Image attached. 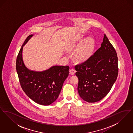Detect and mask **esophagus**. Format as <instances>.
<instances>
[{
	"label": "esophagus",
	"instance_id": "34e87169",
	"mask_svg": "<svg viewBox=\"0 0 133 133\" xmlns=\"http://www.w3.org/2000/svg\"><path fill=\"white\" fill-rule=\"evenodd\" d=\"M69 73L71 75H74V74H75V73H76V70L74 69H73V68H72V69H71L70 70Z\"/></svg>",
	"mask_w": 133,
	"mask_h": 133
}]
</instances>
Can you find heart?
<instances>
[{"label": "heart", "instance_id": "heart-1", "mask_svg": "<svg viewBox=\"0 0 133 133\" xmlns=\"http://www.w3.org/2000/svg\"><path fill=\"white\" fill-rule=\"evenodd\" d=\"M83 39V36H82L80 40L71 45V49H76ZM95 46V40L93 38L88 37L85 39L75 51L74 53L75 58L79 61H84L86 60L92 54Z\"/></svg>", "mask_w": 133, "mask_h": 133}]
</instances>
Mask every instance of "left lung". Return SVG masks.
<instances>
[{
	"instance_id": "obj_1",
	"label": "left lung",
	"mask_w": 133,
	"mask_h": 133,
	"mask_svg": "<svg viewBox=\"0 0 133 133\" xmlns=\"http://www.w3.org/2000/svg\"><path fill=\"white\" fill-rule=\"evenodd\" d=\"M75 69L78 93L83 100L94 103L107 95L117 78L118 65L116 51L105 34L101 47Z\"/></svg>"
}]
</instances>
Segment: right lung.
Segmentation results:
<instances>
[{
	"label": "right lung",
	"instance_id": "1",
	"mask_svg": "<svg viewBox=\"0 0 133 133\" xmlns=\"http://www.w3.org/2000/svg\"><path fill=\"white\" fill-rule=\"evenodd\" d=\"M33 35L26 39L19 51L16 67L21 88L33 101L42 105H49L57 100L64 81L69 75L68 66L55 65L43 71L28 69L22 58L23 46Z\"/></svg>",
	"mask_w": 133,
	"mask_h": 133
}]
</instances>
